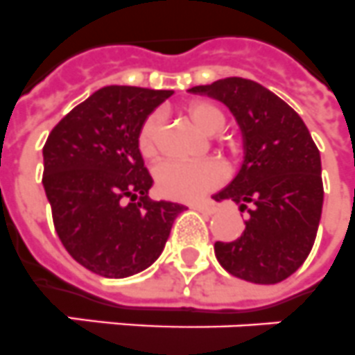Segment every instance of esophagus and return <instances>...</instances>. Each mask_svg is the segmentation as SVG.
<instances>
[{
  "label": "esophagus",
  "instance_id": "obj_1",
  "mask_svg": "<svg viewBox=\"0 0 355 355\" xmlns=\"http://www.w3.org/2000/svg\"><path fill=\"white\" fill-rule=\"evenodd\" d=\"M193 207L204 214H214L216 211H218L216 204H213V202H198V204H193Z\"/></svg>",
  "mask_w": 355,
  "mask_h": 355
}]
</instances>
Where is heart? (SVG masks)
Listing matches in <instances>:
<instances>
[{
  "label": "heart",
  "instance_id": "heart-1",
  "mask_svg": "<svg viewBox=\"0 0 355 355\" xmlns=\"http://www.w3.org/2000/svg\"><path fill=\"white\" fill-rule=\"evenodd\" d=\"M186 112L196 126L209 135L218 133L227 122L222 108L213 103H205V101L191 103ZM162 113L153 112L142 121L141 128L137 132V148L146 160L153 162L162 153ZM225 178H227V169L216 159L193 160V162L169 160V162H164L155 173V182H157L159 191L164 196L175 198V200L200 198L205 193L222 186Z\"/></svg>",
  "mask_w": 355,
  "mask_h": 355
}]
</instances>
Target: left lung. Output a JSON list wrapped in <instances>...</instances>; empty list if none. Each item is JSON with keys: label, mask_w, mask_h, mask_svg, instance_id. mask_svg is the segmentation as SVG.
I'll return each mask as SVG.
<instances>
[{"label": "left lung", "mask_w": 355, "mask_h": 355, "mask_svg": "<svg viewBox=\"0 0 355 355\" xmlns=\"http://www.w3.org/2000/svg\"><path fill=\"white\" fill-rule=\"evenodd\" d=\"M222 101L245 137V160L231 186L214 196L249 214L234 242H216L223 269L251 284L272 285L296 272L314 245L323 207L318 146L302 117L278 95L242 77L191 88Z\"/></svg>", "instance_id": "1"}]
</instances>
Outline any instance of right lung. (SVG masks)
<instances>
[{
  "mask_svg": "<svg viewBox=\"0 0 355 355\" xmlns=\"http://www.w3.org/2000/svg\"><path fill=\"white\" fill-rule=\"evenodd\" d=\"M171 90L106 86L67 113L43 146V186L68 254L104 278H126L162 252L184 205L155 202L137 132Z\"/></svg>",
  "mask_w": 355,
  "mask_h": 355,
  "instance_id": "1",
  "label": "right lung"
}]
</instances>
